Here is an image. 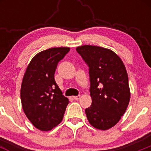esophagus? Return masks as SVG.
Segmentation results:
<instances>
[{
    "instance_id": "1",
    "label": "esophagus",
    "mask_w": 151,
    "mask_h": 151,
    "mask_svg": "<svg viewBox=\"0 0 151 151\" xmlns=\"http://www.w3.org/2000/svg\"><path fill=\"white\" fill-rule=\"evenodd\" d=\"M80 98H81V96H80V95L74 96V97H73V99L76 100V101H78V100H79Z\"/></svg>"
}]
</instances>
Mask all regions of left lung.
I'll list each match as a JSON object with an SVG mask.
<instances>
[{
    "instance_id": "left-lung-1",
    "label": "left lung",
    "mask_w": 151,
    "mask_h": 151,
    "mask_svg": "<svg viewBox=\"0 0 151 151\" xmlns=\"http://www.w3.org/2000/svg\"><path fill=\"white\" fill-rule=\"evenodd\" d=\"M76 50L89 67L92 103L85 109L89 123L107 130L119 121L130 101L129 78L123 62L110 49L83 45Z\"/></svg>"
}]
</instances>
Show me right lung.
<instances>
[{"instance_id": "1", "label": "right lung", "mask_w": 151, "mask_h": 151, "mask_svg": "<svg viewBox=\"0 0 151 151\" xmlns=\"http://www.w3.org/2000/svg\"><path fill=\"white\" fill-rule=\"evenodd\" d=\"M69 50L53 47L39 52L24 74L20 91L22 109L29 121L41 131H50L60 123L69 104L56 83L54 73Z\"/></svg>"}]
</instances>
